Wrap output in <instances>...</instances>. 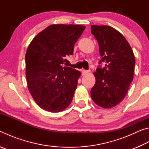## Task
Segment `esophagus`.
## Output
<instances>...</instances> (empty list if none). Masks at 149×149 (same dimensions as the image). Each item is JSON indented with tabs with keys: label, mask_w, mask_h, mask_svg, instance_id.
I'll list each match as a JSON object with an SVG mask.
<instances>
[{
	"label": "esophagus",
	"mask_w": 149,
	"mask_h": 149,
	"mask_svg": "<svg viewBox=\"0 0 149 149\" xmlns=\"http://www.w3.org/2000/svg\"><path fill=\"white\" fill-rule=\"evenodd\" d=\"M88 72H89V71H88V70H83L82 71H81V73H82V75H86L87 74H88Z\"/></svg>",
	"instance_id": "esophagus-1"
}]
</instances>
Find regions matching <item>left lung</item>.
<instances>
[{"label": "left lung", "mask_w": 149, "mask_h": 149, "mask_svg": "<svg viewBox=\"0 0 149 149\" xmlns=\"http://www.w3.org/2000/svg\"><path fill=\"white\" fill-rule=\"evenodd\" d=\"M105 67L93 73L95 84L91 91L93 101L99 107L110 108L124 99L134 75L135 58L132 47L123 35L108 26H91Z\"/></svg>", "instance_id": "8db88e82"}]
</instances>
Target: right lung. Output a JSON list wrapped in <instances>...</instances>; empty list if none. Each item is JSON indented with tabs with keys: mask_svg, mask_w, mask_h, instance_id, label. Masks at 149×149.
I'll return each mask as SVG.
<instances>
[{
	"mask_svg": "<svg viewBox=\"0 0 149 149\" xmlns=\"http://www.w3.org/2000/svg\"><path fill=\"white\" fill-rule=\"evenodd\" d=\"M85 28L80 25H51L37 34L27 47V87L42 109L59 112L71 104L81 72L62 64L66 55L73 54L74 44Z\"/></svg>",
	"mask_w": 149,
	"mask_h": 149,
	"instance_id": "1",
	"label": "right lung"
}]
</instances>
